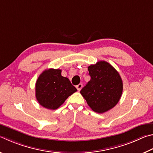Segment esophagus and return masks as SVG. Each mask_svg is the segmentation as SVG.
Masks as SVG:
<instances>
[{
  "label": "esophagus",
  "instance_id": "34e87169",
  "mask_svg": "<svg viewBox=\"0 0 153 153\" xmlns=\"http://www.w3.org/2000/svg\"><path fill=\"white\" fill-rule=\"evenodd\" d=\"M82 87H83V84H81V83H80L79 84H78L77 85H76V88L77 89V90L78 91H80L82 90Z\"/></svg>",
  "mask_w": 153,
  "mask_h": 153
}]
</instances>
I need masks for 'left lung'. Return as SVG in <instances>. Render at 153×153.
Segmentation results:
<instances>
[{
  "label": "left lung",
  "mask_w": 153,
  "mask_h": 153,
  "mask_svg": "<svg viewBox=\"0 0 153 153\" xmlns=\"http://www.w3.org/2000/svg\"><path fill=\"white\" fill-rule=\"evenodd\" d=\"M88 69L91 79L80 93L94 112H107L114 107L121 98L123 83L120 74L104 61H100Z\"/></svg>",
  "instance_id": "1"
}]
</instances>
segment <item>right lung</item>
I'll return each mask as SVG.
<instances>
[{"instance_id":"1","label":"right lung","mask_w":153,"mask_h":153,"mask_svg":"<svg viewBox=\"0 0 153 153\" xmlns=\"http://www.w3.org/2000/svg\"><path fill=\"white\" fill-rule=\"evenodd\" d=\"M77 91L68 77L62 76L61 69H49L39 76L35 84L37 100L43 107L55 110L69 96Z\"/></svg>"}]
</instances>
